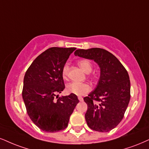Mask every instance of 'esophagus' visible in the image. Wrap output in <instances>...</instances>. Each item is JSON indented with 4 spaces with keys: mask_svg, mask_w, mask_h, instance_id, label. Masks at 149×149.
Segmentation results:
<instances>
[{
    "mask_svg": "<svg viewBox=\"0 0 149 149\" xmlns=\"http://www.w3.org/2000/svg\"><path fill=\"white\" fill-rule=\"evenodd\" d=\"M78 100H79L80 102H81V101H83V100H84V99H83V97H82L79 96V97H78Z\"/></svg>",
    "mask_w": 149,
    "mask_h": 149,
    "instance_id": "34e87169",
    "label": "esophagus"
}]
</instances>
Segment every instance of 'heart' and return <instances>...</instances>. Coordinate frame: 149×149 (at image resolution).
I'll return each mask as SVG.
<instances>
[{
	"label": "heart",
	"instance_id": "1",
	"mask_svg": "<svg viewBox=\"0 0 149 149\" xmlns=\"http://www.w3.org/2000/svg\"><path fill=\"white\" fill-rule=\"evenodd\" d=\"M79 65L81 69L86 73H90L93 70V66L91 62L87 60H81L79 62ZM69 71V65L68 63H65L63 65L61 70L62 77L63 79L68 77ZM66 91L70 94H74L76 95H84L87 94L91 91V87L88 84L79 83V82L73 81L68 84L66 86Z\"/></svg>",
	"mask_w": 149,
	"mask_h": 149
}]
</instances>
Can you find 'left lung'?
<instances>
[{
  "label": "left lung",
  "mask_w": 149,
  "mask_h": 149,
  "mask_svg": "<svg viewBox=\"0 0 149 149\" xmlns=\"http://www.w3.org/2000/svg\"><path fill=\"white\" fill-rule=\"evenodd\" d=\"M74 54L94 60L100 68L96 88L84 98L88 106L85 114L88 126L99 132L111 131L122 121L131 98L128 72L112 53L104 49H79Z\"/></svg>",
  "instance_id": "1"
}]
</instances>
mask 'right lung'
Returning <instances> with one entry per match:
<instances>
[{
  "instance_id": "right-lung-1",
  "label": "right lung",
  "mask_w": 149,
  "mask_h": 149,
  "mask_svg": "<svg viewBox=\"0 0 149 149\" xmlns=\"http://www.w3.org/2000/svg\"><path fill=\"white\" fill-rule=\"evenodd\" d=\"M75 49L50 47L38 56L25 72L22 96L27 113L43 131L54 133L65 129L79 103L76 95H56L65 88L61 70Z\"/></svg>"
}]
</instances>
